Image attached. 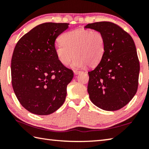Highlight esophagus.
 I'll return each instance as SVG.
<instances>
[{
    "label": "esophagus",
    "mask_w": 149,
    "mask_h": 149,
    "mask_svg": "<svg viewBox=\"0 0 149 149\" xmlns=\"http://www.w3.org/2000/svg\"><path fill=\"white\" fill-rule=\"evenodd\" d=\"M74 74H80V73H81V71H80V70H74Z\"/></svg>",
    "instance_id": "obj_1"
}]
</instances>
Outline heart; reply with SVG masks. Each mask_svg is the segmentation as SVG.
<instances>
[{"instance_id": "heart-1", "label": "heart", "mask_w": 149, "mask_h": 149, "mask_svg": "<svg viewBox=\"0 0 149 149\" xmlns=\"http://www.w3.org/2000/svg\"><path fill=\"white\" fill-rule=\"evenodd\" d=\"M55 46L58 60L62 65L72 64L74 68L87 65L94 67L99 64L106 50L105 37L99 30L77 29L63 33Z\"/></svg>"}]
</instances>
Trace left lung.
<instances>
[{
    "instance_id": "left-lung-1",
    "label": "left lung",
    "mask_w": 149,
    "mask_h": 149,
    "mask_svg": "<svg viewBox=\"0 0 149 149\" xmlns=\"http://www.w3.org/2000/svg\"><path fill=\"white\" fill-rule=\"evenodd\" d=\"M85 28L99 30L106 40L102 60L88 72L90 99L102 110H119L130 102L137 91L140 64L135 42L128 33L112 22H95Z\"/></svg>"
}]
</instances>
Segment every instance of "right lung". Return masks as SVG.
Segmentation results:
<instances>
[{"instance_id": "obj_1", "label": "right lung", "mask_w": 149, "mask_h": 149, "mask_svg": "<svg viewBox=\"0 0 149 149\" xmlns=\"http://www.w3.org/2000/svg\"><path fill=\"white\" fill-rule=\"evenodd\" d=\"M68 23L38 25L17 41L11 60L12 84L17 100L37 115L54 112L64 104L67 85L74 77L55 52V40Z\"/></svg>"}]
</instances>
